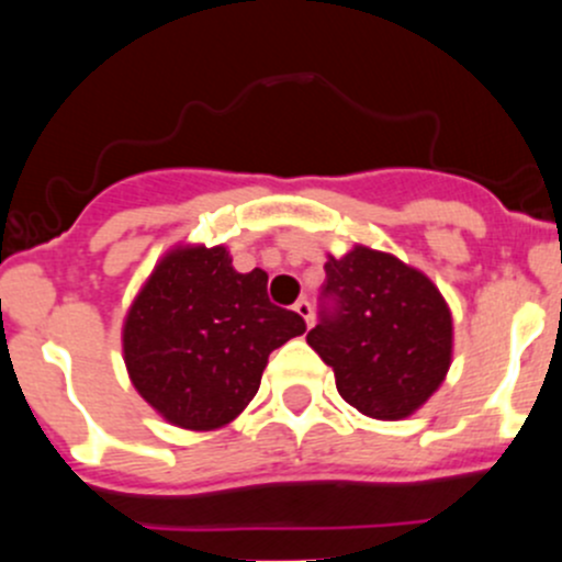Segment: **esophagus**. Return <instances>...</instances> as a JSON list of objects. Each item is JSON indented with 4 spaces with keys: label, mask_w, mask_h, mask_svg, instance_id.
<instances>
[{
    "label": "esophagus",
    "mask_w": 562,
    "mask_h": 562,
    "mask_svg": "<svg viewBox=\"0 0 562 562\" xmlns=\"http://www.w3.org/2000/svg\"><path fill=\"white\" fill-rule=\"evenodd\" d=\"M293 310L304 317V323H307V326H313V304H310L307 299H299V302L293 304Z\"/></svg>",
    "instance_id": "34e87169"
}]
</instances>
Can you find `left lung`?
<instances>
[{
    "instance_id": "8db88e82",
    "label": "left lung",
    "mask_w": 562,
    "mask_h": 562,
    "mask_svg": "<svg viewBox=\"0 0 562 562\" xmlns=\"http://www.w3.org/2000/svg\"><path fill=\"white\" fill-rule=\"evenodd\" d=\"M323 269L310 348L331 367L339 396L356 411L383 422L411 416L449 372V304L427 274L370 247L328 255Z\"/></svg>"
}]
</instances>
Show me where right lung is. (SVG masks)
<instances>
[{
    "mask_svg": "<svg viewBox=\"0 0 562 562\" xmlns=\"http://www.w3.org/2000/svg\"><path fill=\"white\" fill-rule=\"evenodd\" d=\"M269 274H239L225 247H176L130 307L124 364L138 394L181 429L225 427L258 394L269 353L307 323L269 302Z\"/></svg>",
    "mask_w": 562,
    "mask_h": 562,
    "instance_id": "right-lung-1",
    "label": "right lung"
}]
</instances>
